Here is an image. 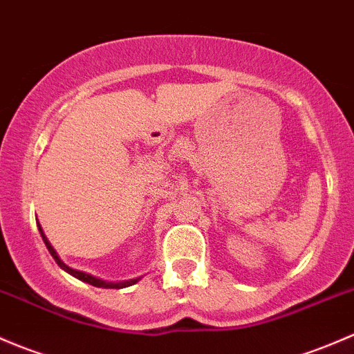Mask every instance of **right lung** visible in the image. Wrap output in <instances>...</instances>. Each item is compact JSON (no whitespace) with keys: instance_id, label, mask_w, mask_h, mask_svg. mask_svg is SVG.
I'll return each instance as SVG.
<instances>
[{"instance_id":"obj_1","label":"right lung","mask_w":354,"mask_h":354,"mask_svg":"<svg viewBox=\"0 0 354 354\" xmlns=\"http://www.w3.org/2000/svg\"><path fill=\"white\" fill-rule=\"evenodd\" d=\"M37 227H39V232H41L42 240H44V243H46L47 250H49L50 256L54 257V261L57 262V266H59V268H63L64 271L69 272V274H71V276L78 278L80 281H85V283H88V285L97 286V288H115V290H119V288H126V286L134 285V283H138L141 279V278H136V279H127V281H121V283H111V281H104V279H98V278H95V276H92V274H86V272L76 271V269L69 268V266H66L63 261H61V257L57 256V252H56V250H54V247L50 245V242H49V240H47L46 233H44L42 227H41V225H39V221H37Z\"/></svg>"}]
</instances>
